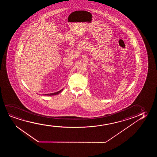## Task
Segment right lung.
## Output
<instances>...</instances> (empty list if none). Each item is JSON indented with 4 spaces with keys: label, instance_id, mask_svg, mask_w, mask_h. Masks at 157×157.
Segmentation results:
<instances>
[{
    "label": "right lung",
    "instance_id": "add662e5",
    "mask_svg": "<svg viewBox=\"0 0 157 157\" xmlns=\"http://www.w3.org/2000/svg\"><path fill=\"white\" fill-rule=\"evenodd\" d=\"M63 90V88L62 90H59L58 92H57L52 93H49V94H45L44 95H48V96H50V95H57L59 94V93H60L62 90Z\"/></svg>",
    "mask_w": 157,
    "mask_h": 157
}]
</instances>
